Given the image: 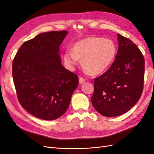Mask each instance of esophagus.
<instances>
[{
	"instance_id": "obj_1",
	"label": "esophagus",
	"mask_w": 154,
	"mask_h": 154,
	"mask_svg": "<svg viewBox=\"0 0 154 154\" xmlns=\"http://www.w3.org/2000/svg\"><path fill=\"white\" fill-rule=\"evenodd\" d=\"M85 82V79L83 78L82 77H80V78H79V83H80V84H82L83 83H84Z\"/></svg>"
}]
</instances>
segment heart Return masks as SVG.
Returning <instances> with one entry per match:
<instances>
[{
    "label": "heart",
    "instance_id": "heart-1",
    "mask_svg": "<svg viewBox=\"0 0 154 154\" xmlns=\"http://www.w3.org/2000/svg\"><path fill=\"white\" fill-rule=\"evenodd\" d=\"M113 41L99 37H89L74 44L73 51H67L64 60L73 69L82 60V65L92 74H98L109 68L117 55Z\"/></svg>",
    "mask_w": 154,
    "mask_h": 154
}]
</instances>
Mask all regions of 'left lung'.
Listing matches in <instances>:
<instances>
[{"label": "left lung", "mask_w": 154, "mask_h": 154, "mask_svg": "<svg viewBox=\"0 0 154 154\" xmlns=\"http://www.w3.org/2000/svg\"><path fill=\"white\" fill-rule=\"evenodd\" d=\"M119 50L110 68L94 79L91 102L107 117L126 113L140 99L143 91L144 59L139 48L127 37L117 34Z\"/></svg>", "instance_id": "8db88e82"}]
</instances>
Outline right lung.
Returning a JSON list of instances; mask_svg holds the SVG:
<instances>
[{
  "label": "right lung",
  "instance_id": "add662e5",
  "mask_svg": "<svg viewBox=\"0 0 154 154\" xmlns=\"http://www.w3.org/2000/svg\"><path fill=\"white\" fill-rule=\"evenodd\" d=\"M67 31H51L24 42L12 64L17 96L28 113L54 120L67 110L78 76L61 65L60 46Z\"/></svg>",
  "mask_w": 154,
  "mask_h": 154
}]
</instances>
